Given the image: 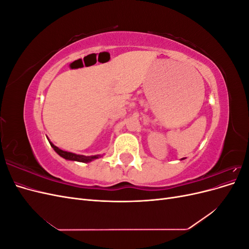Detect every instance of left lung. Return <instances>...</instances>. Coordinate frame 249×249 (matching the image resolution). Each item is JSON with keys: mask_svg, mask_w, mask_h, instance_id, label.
<instances>
[{"mask_svg": "<svg viewBox=\"0 0 249 249\" xmlns=\"http://www.w3.org/2000/svg\"><path fill=\"white\" fill-rule=\"evenodd\" d=\"M183 159H185V158H183ZM183 159H182V160H183Z\"/></svg>", "mask_w": 249, "mask_h": 249, "instance_id": "1", "label": "left lung"}]
</instances>
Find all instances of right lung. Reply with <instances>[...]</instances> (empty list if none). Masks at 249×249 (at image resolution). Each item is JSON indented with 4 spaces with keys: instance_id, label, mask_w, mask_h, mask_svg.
I'll use <instances>...</instances> for the list:
<instances>
[{
    "instance_id": "1",
    "label": "right lung",
    "mask_w": 249,
    "mask_h": 249,
    "mask_svg": "<svg viewBox=\"0 0 249 249\" xmlns=\"http://www.w3.org/2000/svg\"><path fill=\"white\" fill-rule=\"evenodd\" d=\"M49 140V139H48ZM51 146L54 148L55 152L60 156L62 157L63 159L65 160H70V161H77V162H83V163H89L91 162L95 159H99V158L103 157L101 155H94V156H83V155H77V154H73L71 152H65V150L60 149L59 147H57L56 145L53 144V143L49 140Z\"/></svg>"
}]
</instances>
